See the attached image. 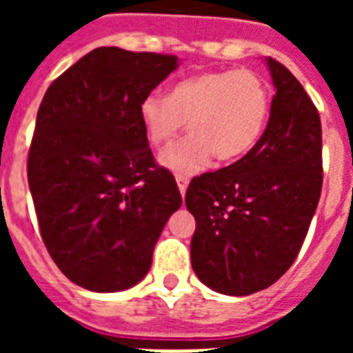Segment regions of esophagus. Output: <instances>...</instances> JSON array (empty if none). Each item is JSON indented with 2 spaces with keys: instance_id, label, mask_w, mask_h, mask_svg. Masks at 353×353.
Listing matches in <instances>:
<instances>
[{
  "instance_id": "34e87169",
  "label": "esophagus",
  "mask_w": 353,
  "mask_h": 353,
  "mask_svg": "<svg viewBox=\"0 0 353 353\" xmlns=\"http://www.w3.org/2000/svg\"><path fill=\"white\" fill-rule=\"evenodd\" d=\"M176 181H177V187H179V192H181V196H185V192H187V187H188V177L183 176V174H176Z\"/></svg>"
}]
</instances>
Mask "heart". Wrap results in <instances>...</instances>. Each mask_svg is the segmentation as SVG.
Here are the masks:
<instances>
[{
  "instance_id": "b5f03b06",
  "label": "heart",
  "mask_w": 353,
  "mask_h": 353,
  "mask_svg": "<svg viewBox=\"0 0 353 353\" xmlns=\"http://www.w3.org/2000/svg\"><path fill=\"white\" fill-rule=\"evenodd\" d=\"M271 88L251 69L205 71L177 82L170 97L150 93L139 117L152 146H165L188 121L190 133L161 155L177 174H194L216 155L221 163L241 159L262 137L271 113Z\"/></svg>"
}]
</instances>
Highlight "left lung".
Here are the masks:
<instances>
[{
	"mask_svg": "<svg viewBox=\"0 0 353 353\" xmlns=\"http://www.w3.org/2000/svg\"><path fill=\"white\" fill-rule=\"evenodd\" d=\"M271 113L240 161L194 177L185 205L196 218L194 273L210 290L243 296L274 284L295 262L323 188V130L291 71L268 58Z\"/></svg>",
	"mask_w": 353,
	"mask_h": 353,
	"instance_id": "8db88e82",
	"label": "left lung"
}]
</instances>
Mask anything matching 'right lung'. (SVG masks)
<instances>
[{
	"label": "right lung",
	"mask_w": 353,
	"mask_h": 353,
	"mask_svg": "<svg viewBox=\"0 0 353 353\" xmlns=\"http://www.w3.org/2000/svg\"><path fill=\"white\" fill-rule=\"evenodd\" d=\"M177 57L99 47L58 77L36 115L27 177L41 240L80 288L113 293L146 276L161 231L181 207L155 163L139 104Z\"/></svg>",
	"instance_id": "1"
}]
</instances>
